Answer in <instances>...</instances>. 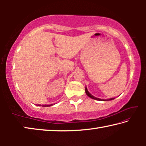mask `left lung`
<instances>
[{
  "label": "left lung",
  "mask_w": 146,
  "mask_h": 146,
  "mask_svg": "<svg viewBox=\"0 0 146 146\" xmlns=\"http://www.w3.org/2000/svg\"><path fill=\"white\" fill-rule=\"evenodd\" d=\"M86 95H87L89 97H90L91 98H93V99H95V100H102V101H106V100H113L114 99V98H110V99H108V100H104V99H100V98H96L94 97V96H93L90 93V92L88 91L87 90V88L86 87Z\"/></svg>",
  "instance_id": "1"
}]
</instances>
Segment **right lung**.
Returning a JSON list of instances; mask_svg holds the SVG:
<instances>
[{
    "mask_svg": "<svg viewBox=\"0 0 146 146\" xmlns=\"http://www.w3.org/2000/svg\"><path fill=\"white\" fill-rule=\"evenodd\" d=\"M38 106H41V105H40V104H38ZM53 106V104H51V105H43L42 106H44V107H46V106Z\"/></svg>",
    "mask_w": 146,
    "mask_h": 146,
    "instance_id": "right-lung-1",
    "label": "right lung"
}]
</instances>
